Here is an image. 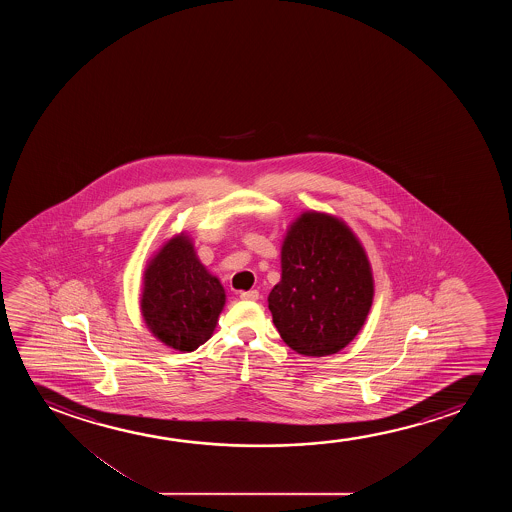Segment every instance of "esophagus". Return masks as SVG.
<instances>
[{
	"label": "esophagus",
	"mask_w": 512,
	"mask_h": 512,
	"mask_svg": "<svg viewBox=\"0 0 512 512\" xmlns=\"http://www.w3.org/2000/svg\"><path fill=\"white\" fill-rule=\"evenodd\" d=\"M239 297H241L243 301H257V299H259V292H257V290H246V292H241Z\"/></svg>",
	"instance_id": "34e87169"
}]
</instances>
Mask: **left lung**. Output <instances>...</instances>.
Masks as SVG:
<instances>
[{"instance_id":"1","label":"left lung","mask_w":512,"mask_h":512,"mask_svg":"<svg viewBox=\"0 0 512 512\" xmlns=\"http://www.w3.org/2000/svg\"><path fill=\"white\" fill-rule=\"evenodd\" d=\"M372 294L369 260L343 222L311 211L290 227L281 248V281L267 301L292 350L308 357L343 350L362 329Z\"/></svg>"}]
</instances>
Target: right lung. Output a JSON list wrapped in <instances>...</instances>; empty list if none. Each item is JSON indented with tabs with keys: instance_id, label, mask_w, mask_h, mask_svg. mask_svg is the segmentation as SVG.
Returning <instances> with one entry per match:
<instances>
[{
	"instance_id": "obj_1",
	"label": "right lung",
	"mask_w": 512,
	"mask_h": 512,
	"mask_svg": "<svg viewBox=\"0 0 512 512\" xmlns=\"http://www.w3.org/2000/svg\"><path fill=\"white\" fill-rule=\"evenodd\" d=\"M224 304V287L185 236L162 246L145 271L141 313L148 329L175 350L194 351L206 343Z\"/></svg>"
}]
</instances>
